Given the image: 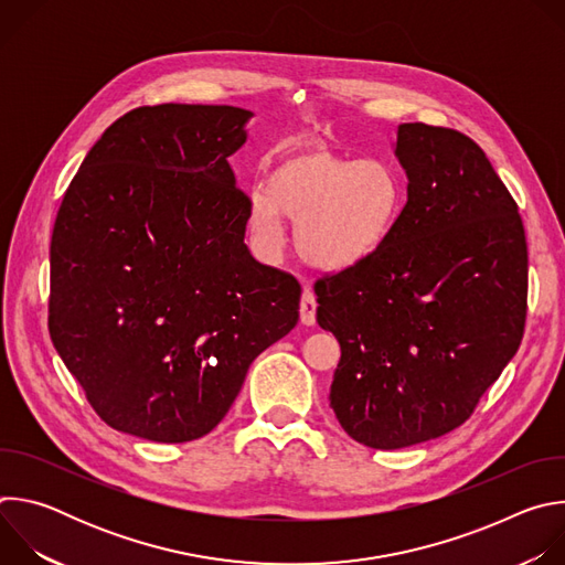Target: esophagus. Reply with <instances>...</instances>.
Masks as SVG:
<instances>
[{
  "label": "esophagus",
  "mask_w": 565,
  "mask_h": 565,
  "mask_svg": "<svg viewBox=\"0 0 565 565\" xmlns=\"http://www.w3.org/2000/svg\"><path fill=\"white\" fill-rule=\"evenodd\" d=\"M315 310H317V299L312 290H303L301 292V301H299V317H301V324L312 327L315 324Z\"/></svg>",
  "instance_id": "obj_1"
}]
</instances>
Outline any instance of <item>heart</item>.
Here are the masks:
<instances>
[{
  "label": "heart",
  "instance_id": "heart-1",
  "mask_svg": "<svg viewBox=\"0 0 565 565\" xmlns=\"http://www.w3.org/2000/svg\"><path fill=\"white\" fill-rule=\"evenodd\" d=\"M407 192L395 166L321 147L275 158L264 190L248 199V230L266 257L286 244L284 218L297 223L295 244L306 264L347 273L373 259L393 236Z\"/></svg>",
  "mask_w": 565,
  "mask_h": 565
}]
</instances>
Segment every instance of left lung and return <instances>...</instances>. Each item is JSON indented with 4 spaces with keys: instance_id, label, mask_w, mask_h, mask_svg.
Instances as JSON below:
<instances>
[{
    "instance_id": "left-lung-1",
    "label": "left lung",
    "mask_w": 565,
    "mask_h": 565,
    "mask_svg": "<svg viewBox=\"0 0 565 565\" xmlns=\"http://www.w3.org/2000/svg\"><path fill=\"white\" fill-rule=\"evenodd\" d=\"M407 203L366 264L319 279L317 324L342 349L331 407L373 449L460 427L519 351L527 244L519 207L471 138L405 122Z\"/></svg>"
}]
</instances>
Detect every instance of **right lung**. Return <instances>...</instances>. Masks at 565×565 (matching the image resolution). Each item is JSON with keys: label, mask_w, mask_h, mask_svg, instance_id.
<instances>
[{"label": "right lung", "mask_w": 565, "mask_h": 565, "mask_svg": "<svg viewBox=\"0 0 565 565\" xmlns=\"http://www.w3.org/2000/svg\"><path fill=\"white\" fill-rule=\"evenodd\" d=\"M253 111L156 105L118 118L73 177L51 238L55 351L116 431L210 434L253 360L299 319L297 279L244 244L227 156Z\"/></svg>", "instance_id": "add662e5"}]
</instances>
